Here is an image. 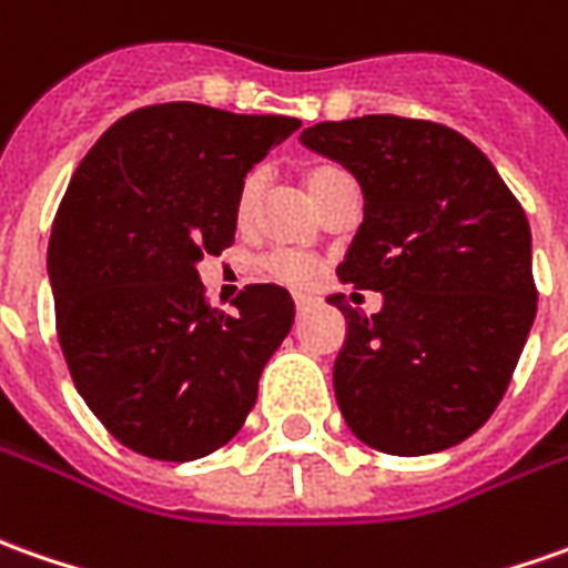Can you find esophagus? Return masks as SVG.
<instances>
[{
    "label": "esophagus",
    "instance_id": "34e87169",
    "mask_svg": "<svg viewBox=\"0 0 568 568\" xmlns=\"http://www.w3.org/2000/svg\"><path fill=\"white\" fill-rule=\"evenodd\" d=\"M307 304H311L307 295H298V298H295V307H298V311H307Z\"/></svg>",
    "mask_w": 568,
    "mask_h": 568
}]
</instances>
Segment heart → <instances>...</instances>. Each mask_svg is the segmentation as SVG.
I'll return each mask as SVG.
<instances>
[{"mask_svg": "<svg viewBox=\"0 0 568 568\" xmlns=\"http://www.w3.org/2000/svg\"><path fill=\"white\" fill-rule=\"evenodd\" d=\"M342 176H348V173L335 171V168H320V171L311 173V176H307V189H311L314 202H320V195L333 186L335 180H342ZM257 195H261V173H252V176L242 183L239 195H235V217L242 220V223L254 214ZM261 270L267 273L270 280H276V283H285V285H295V288H307V285H314L316 273H320L314 261L298 252L267 254V257L261 261Z\"/></svg>", "mask_w": 568, "mask_h": 568, "instance_id": "obj_1", "label": "heart"}]
</instances>
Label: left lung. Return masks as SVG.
<instances>
[{
  "label": "left lung",
  "instance_id": "obj_1",
  "mask_svg": "<svg viewBox=\"0 0 568 568\" xmlns=\"http://www.w3.org/2000/svg\"><path fill=\"white\" fill-rule=\"evenodd\" d=\"M301 142L364 192L338 280L382 292L345 314L333 385L348 429L382 454L460 445L495 414L538 311L531 230L495 164L457 130L366 114L307 126Z\"/></svg>",
  "mask_w": 568,
  "mask_h": 568
}]
</instances>
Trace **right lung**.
<instances>
[{
	"mask_svg": "<svg viewBox=\"0 0 568 568\" xmlns=\"http://www.w3.org/2000/svg\"><path fill=\"white\" fill-rule=\"evenodd\" d=\"M301 126L195 102L139 108L80 161L49 239L58 342L92 414L152 460H199L242 429L295 301L248 285L207 307L199 261L235 239V195Z\"/></svg>",
	"mask_w": 568,
	"mask_h": 568,
	"instance_id": "add662e5",
	"label": "right lung"
}]
</instances>
